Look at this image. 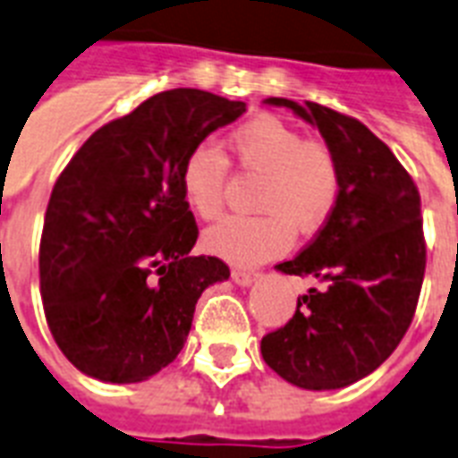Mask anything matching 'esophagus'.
<instances>
[{"instance_id": "obj_1", "label": "esophagus", "mask_w": 458, "mask_h": 458, "mask_svg": "<svg viewBox=\"0 0 458 458\" xmlns=\"http://www.w3.org/2000/svg\"><path fill=\"white\" fill-rule=\"evenodd\" d=\"M232 279L239 286H248V284H253L255 279H258V272H253V269H246V267H233Z\"/></svg>"}]
</instances>
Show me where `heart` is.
<instances>
[{"instance_id": "heart-1", "label": "heart", "mask_w": 458, "mask_h": 458, "mask_svg": "<svg viewBox=\"0 0 458 458\" xmlns=\"http://www.w3.org/2000/svg\"><path fill=\"white\" fill-rule=\"evenodd\" d=\"M229 155L243 172L258 174L253 208L258 215H232L210 226L205 250L232 262H262L292 246L293 229L318 232L342 198V165L335 150L306 140L275 114H255L226 136ZM229 162L217 148L196 145L181 165L183 203L200 219L225 210Z\"/></svg>"}]
</instances>
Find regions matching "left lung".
I'll use <instances>...</instances> for the list:
<instances>
[{
    "label": "left lung",
    "mask_w": 458,
    "mask_h": 458,
    "mask_svg": "<svg viewBox=\"0 0 458 458\" xmlns=\"http://www.w3.org/2000/svg\"><path fill=\"white\" fill-rule=\"evenodd\" d=\"M318 126L342 165V198L284 275L320 279L284 327L262 336L265 363L303 389H339L380 368L406 335L425 275L420 193L363 123L318 102L269 98Z\"/></svg>",
    "instance_id": "1"
}]
</instances>
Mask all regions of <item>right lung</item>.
Masks as SVG:
<instances>
[{
    "label": "right lung",
    "instance_id": "obj_1",
    "mask_svg": "<svg viewBox=\"0 0 458 458\" xmlns=\"http://www.w3.org/2000/svg\"><path fill=\"white\" fill-rule=\"evenodd\" d=\"M246 102L174 88L105 123L59 174L40 239L49 332L78 370L102 382L148 380L172 363L200 293L229 277L191 255L198 225L181 196L183 159Z\"/></svg>",
    "mask_w": 458,
    "mask_h": 458
}]
</instances>
